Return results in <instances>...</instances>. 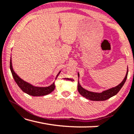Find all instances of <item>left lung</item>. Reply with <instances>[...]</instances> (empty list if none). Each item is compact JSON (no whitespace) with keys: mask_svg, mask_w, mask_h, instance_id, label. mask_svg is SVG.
Returning <instances> with one entry per match:
<instances>
[{"mask_svg":"<svg viewBox=\"0 0 134 134\" xmlns=\"http://www.w3.org/2000/svg\"><path fill=\"white\" fill-rule=\"evenodd\" d=\"M128 74V68L127 72H126V76L123 80L118 85H117L116 87H113L111 88H110L107 90H105L102 91V93H95L92 92V91H88L87 90L84 89L83 88L81 87V85H80L79 81L78 80V85H77V90L79 92L80 94L82 96L85 97V98H87V99L91 100H96V101H99V100H105L108 99L110 98L111 97H112L115 95H116L117 93L119 92V91L120 90L121 88L122 87V86L124 85V83H125L126 79H127ZM78 77H79V73L78 72Z\"/></svg>","mask_w":134,"mask_h":134,"instance_id":"left-lung-1","label":"left lung"}]
</instances>
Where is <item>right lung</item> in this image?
Returning a JSON list of instances; mask_svg holds the SVG:
<instances>
[{
    "mask_svg": "<svg viewBox=\"0 0 134 134\" xmlns=\"http://www.w3.org/2000/svg\"><path fill=\"white\" fill-rule=\"evenodd\" d=\"M10 70L12 72V76L13 77L14 80L17 83V85L19 86L20 88L23 90L24 92L27 93L30 96H44V95H47L52 92L55 89V83L54 82L52 85L47 87H35V86L32 85V84L28 83V82L24 81V80L22 79L16 74L14 72L12 66V57L10 58ZM60 71L58 74L57 76L55 79L57 77L58 75H59Z\"/></svg>",
    "mask_w": 134,
    "mask_h": 134,
    "instance_id": "right-lung-1",
    "label": "right lung"
}]
</instances>
